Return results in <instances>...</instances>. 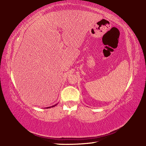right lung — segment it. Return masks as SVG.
Listing matches in <instances>:
<instances>
[{"label":"right lung","mask_w":146,"mask_h":146,"mask_svg":"<svg viewBox=\"0 0 146 146\" xmlns=\"http://www.w3.org/2000/svg\"><path fill=\"white\" fill-rule=\"evenodd\" d=\"M57 105V104H56ZM53 105V106H52V107H54L55 106V105ZM50 108V107H47V108Z\"/></svg>","instance_id":"add662e5"}]
</instances>
